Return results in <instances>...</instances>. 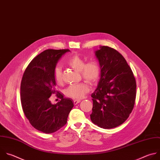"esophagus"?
Returning <instances> with one entry per match:
<instances>
[{
	"instance_id": "1",
	"label": "esophagus",
	"mask_w": 160,
	"mask_h": 160,
	"mask_svg": "<svg viewBox=\"0 0 160 160\" xmlns=\"http://www.w3.org/2000/svg\"><path fill=\"white\" fill-rule=\"evenodd\" d=\"M80 102H81L80 100H73V103H74L75 105H77V103H80Z\"/></svg>"
}]
</instances>
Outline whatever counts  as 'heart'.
<instances>
[{
  "instance_id": "heart-1",
  "label": "heart",
  "mask_w": 160,
  "mask_h": 160,
  "mask_svg": "<svg viewBox=\"0 0 160 160\" xmlns=\"http://www.w3.org/2000/svg\"><path fill=\"white\" fill-rule=\"evenodd\" d=\"M68 64L74 70L80 72L82 77L90 83L98 81L101 75V67L99 62L93 60L85 63L83 58L75 55L68 60ZM54 78L57 83H61L63 80L62 70L60 66H57L54 70ZM89 91V87L85 82L72 84L65 89L67 96L73 98H81Z\"/></svg>"
}]
</instances>
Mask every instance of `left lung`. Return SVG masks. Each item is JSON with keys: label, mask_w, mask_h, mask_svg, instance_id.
<instances>
[{"label": "left lung", "mask_w": 160, "mask_h": 160, "mask_svg": "<svg viewBox=\"0 0 160 160\" xmlns=\"http://www.w3.org/2000/svg\"><path fill=\"white\" fill-rule=\"evenodd\" d=\"M95 56L100 65L101 75L91 95L90 119L101 128H114L124 123L133 109L136 80L126 60L116 49L101 46Z\"/></svg>", "instance_id": "obj_1"}]
</instances>
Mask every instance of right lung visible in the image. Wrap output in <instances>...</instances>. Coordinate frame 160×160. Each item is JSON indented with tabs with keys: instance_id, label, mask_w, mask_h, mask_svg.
I'll use <instances>...</instances> for the list:
<instances>
[{
	"instance_id": "1",
	"label": "right lung",
	"mask_w": 160,
	"mask_h": 160,
	"mask_svg": "<svg viewBox=\"0 0 160 160\" xmlns=\"http://www.w3.org/2000/svg\"><path fill=\"white\" fill-rule=\"evenodd\" d=\"M69 49H47L29 64L21 83V101L23 112L30 124L46 134L56 132L67 124L73 108L71 98L58 95L61 100L52 104L49 97L58 92L55 87L54 70L58 61Z\"/></svg>"
}]
</instances>
